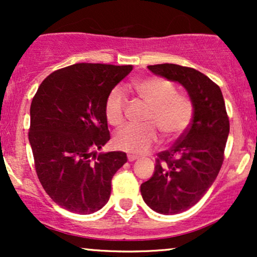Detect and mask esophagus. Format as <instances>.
Wrapping results in <instances>:
<instances>
[{
  "label": "esophagus",
  "mask_w": 257,
  "mask_h": 257,
  "mask_svg": "<svg viewBox=\"0 0 257 257\" xmlns=\"http://www.w3.org/2000/svg\"><path fill=\"white\" fill-rule=\"evenodd\" d=\"M137 159H138L137 156H134V155H128V161H129V162H134V161H137Z\"/></svg>",
  "instance_id": "1"
}]
</instances>
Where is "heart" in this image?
I'll list each match as a JSON object with an SVG mask.
<instances>
[{
	"label": "heart",
	"instance_id": "b5f03b06",
	"mask_svg": "<svg viewBox=\"0 0 257 257\" xmlns=\"http://www.w3.org/2000/svg\"><path fill=\"white\" fill-rule=\"evenodd\" d=\"M139 98L149 106L145 123L143 126L128 125L120 129L113 137L117 149L129 153L141 155L149 151L158 141V133L162 132L168 140L179 138L190 125L193 108L190 99L175 93V87L167 79L147 77L133 83ZM125 98L119 89H113L105 102L106 119L113 126H119L124 120Z\"/></svg>",
	"mask_w": 257,
	"mask_h": 257
}]
</instances>
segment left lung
I'll return each mask as SVG.
<instances>
[{"label": "left lung", "instance_id": "8db88e82", "mask_svg": "<svg viewBox=\"0 0 257 257\" xmlns=\"http://www.w3.org/2000/svg\"><path fill=\"white\" fill-rule=\"evenodd\" d=\"M147 67L181 84L193 106L190 128L169 150L158 153L153 175L140 186L152 210L174 215L197 204L213 185L222 166L229 120L220 87L204 73L175 64Z\"/></svg>", "mask_w": 257, "mask_h": 257}]
</instances>
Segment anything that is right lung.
<instances>
[{
    "mask_svg": "<svg viewBox=\"0 0 257 257\" xmlns=\"http://www.w3.org/2000/svg\"><path fill=\"white\" fill-rule=\"evenodd\" d=\"M132 65L75 64L38 87L30 107L29 141L44 191L61 208L93 214L110 199L124 152H100L110 140L105 102Z\"/></svg>",
    "mask_w": 257,
    "mask_h": 257,
    "instance_id": "obj_1",
    "label": "right lung"
}]
</instances>
